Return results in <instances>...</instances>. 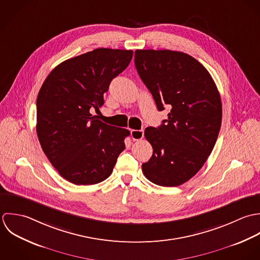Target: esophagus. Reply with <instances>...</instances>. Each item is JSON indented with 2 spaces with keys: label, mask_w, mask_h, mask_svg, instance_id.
Listing matches in <instances>:
<instances>
[{
  "label": "esophagus",
  "mask_w": 260,
  "mask_h": 260,
  "mask_svg": "<svg viewBox=\"0 0 260 260\" xmlns=\"http://www.w3.org/2000/svg\"><path fill=\"white\" fill-rule=\"evenodd\" d=\"M131 136L134 141H140L144 138V131L143 129H133V131H131Z\"/></svg>",
  "instance_id": "obj_1"
}]
</instances>
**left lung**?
<instances>
[{
  "mask_svg": "<svg viewBox=\"0 0 260 260\" xmlns=\"http://www.w3.org/2000/svg\"><path fill=\"white\" fill-rule=\"evenodd\" d=\"M135 64L157 109L172 108L158 127L145 129L153 156L142 166L144 175L158 186H180L215 146L222 120L219 91L207 69L186 53L136 50Z\"/></svg>",
  "mask_w": 260,
  "mask_h": 260,
  "instance_id": "left-lung-1",
  "label": "left lung"
}]
</instances>
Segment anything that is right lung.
Listing matches in <instances>:
<instances>
[{"instance_id": "obj_1", "label": "right lung", "mask_w": 260, "mask_h": 260, "mask_svg": "<svg viewBox=\"0 0 260 260\" xmlns=\"http://www.w3.org/2000/svg\"><path fill=\"white\" fill-rule=\"evenodd\" d=\"M132 50L99 48L63 61L37 98L38 140L58 173L75 185L107 179L124 150L125 128L108 125L90 108L104 104L111 80L129 64Z\"/></svg>"}]
</instances>
